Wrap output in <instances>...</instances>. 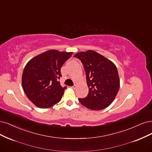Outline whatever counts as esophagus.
I'll use <instances>...</instances> for the list:
<instances>
[{"instance_id": "esophagus-1", "label": "esophagus", "mask_w": 152, "mask_h": 152, "mask_svg": "<svg viewBox=\"0 0 152 152\" xmlns=\"http://www.w3.org/2000/svg\"><path fill=\"white\" fill-rule=\"evenodd\" d=\"M77 87V85H74V86H72L71 87V88H74V89H75V88Z\"/></svg>"}]
</instances>
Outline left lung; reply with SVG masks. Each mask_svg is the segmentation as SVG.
<instances>
[{"mask_svg":"<svg viewBox=\"0 0 152 152\" xmlns=\"http://www.w3.org/2000/svg\"><path fill=\"white\" fill-rule=\"evenodd\" d=\"M84 67L88 94L78 99L86 107L99 111L108 107L116 97L120 87L116 66L105 56L93 50L82 51L74 55Z\"/></svg>","mask_w":152,"mask_h":152,"instance_id":"8db88e82","label":"left lung"}]
</instances>
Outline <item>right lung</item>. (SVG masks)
<instances>
[{"mask_svg":"<svg viewBox=\"0 0 152 152\" xmlns=\"http://www.w3.org/2000/svg\"><path fill=\"white\" fill-rule=\"evenodd\" d=\"M72 53L50 50L33 57L26 65L22 75L23 88L36 107L50 108L60 101L66 88L59 81L61 67Z\"/></svg>","mask_w":152,"mask_h":152,"instance_id":"right-lung-1","label":"right lung"}]
</instances>
